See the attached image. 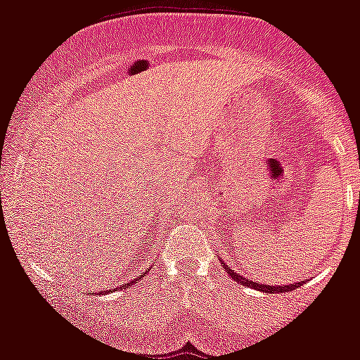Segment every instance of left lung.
Segmentation results:
<instances>
[{"label": "left lung", "mask_w": 360, "mask_h": 360, "mask_svg": "<svg viewBox=\"0 0 360 360\" xmlns=\"http://www.w3.org/2000/svg\"><path fill=\"white\" fill-rule=\"evenodd\" d=\"M224 265V263H222ZM226 271H228V274H230L231 278L237 280V282H243L245 285H248V288H254V290H259L263 291V293H284V291H291L295 290V288H299V284L301 282H297V284H290V285H265V284H257V282H252V280H245V276H240V274L233 273L228 265H224Z\"/></svg>", "instance_id": "obj_1"}]
</instances>
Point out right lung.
<instances>
[{"label": "right lung", "mask_w": 360, "mask_h": 360, "mask_svg": "<svg viewBox=\"0 0 360 360\" xmlns=\"http://www.w3.org/2000/svg\"><path fill=\"white\" fill-rule=\"evenodd\" d=\"M141 276H143V274H140V276H138V278H136V280H140ZM127 285H129V284H127ZM106 291H108V290H106ZM106 291H104V293H106ZM98 295H103V291H101V293H98Z\"/></svg>", "instance_id": "add662e5"}]
</instances>
